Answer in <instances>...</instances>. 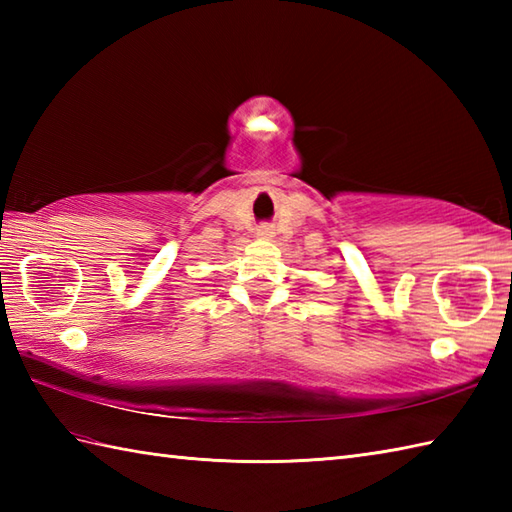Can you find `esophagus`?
<instances>
[{
	"label": "esophagus",
	"instance_id": "obj_1",
	"mask_svg": "<svg viewBox=\"0 0 512 512\" xmlns=\"http://www.w3.org/2000/svg\"><path fill=\"white\" fill-rule=\"evenodd\" d=\"M257 235L259 237H273V226H268V224L257 226Z\"/></svg>",
	"mask_w": 512,
	"mask_h": 512
}]
</instances>
